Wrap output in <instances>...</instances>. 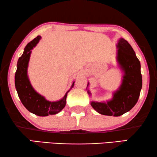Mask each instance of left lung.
<instances>
[{
	"mask_svg": "<svg viewBox=\"0 0 157 157\" xmlns=\"http://www.w3.org/2000/svg\"><path fill=\"white\" fill-rule=\"evenodd\" d=\"M117 66L122 72L121 85L113 92L112 98L106 101H91V106L102 115L119 117L128 112L138 101L142 87L141 64L134 49L124 38L117 44ZM88 83L86 90L91 95Z\"/></svg>",
	"mask_w": 157,
	"mask_h": 157,
	"instance_id": "left-lung-1",
	"label": "left lung"
}]
</instances>
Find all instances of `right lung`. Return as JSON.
Returning a JSON list of instances; mask_svg holds the SVG:
<instances>
[{
  "label": "right lung",
  "mask_w": 157,
  "mask_h": 157,
  "mask_svg": "<svg viewBox=\"0 0 157 157\" xmlns=\"http://www.w3.org/2000/svg\"><path fill=\"white\" fill-rule=\"evenodd\" d=\"M40 38L41 36H38L25 47L23 55L19 58L17 63L15 86L19 98L28 111L39 117H47L48 115L56 114L65 107L67 94L74 87L75 81H73L71 89L66 92L63 97L56 101L47 100L33 89L28 76V67L32 50L38 44Z\"/></svg>",
  "instance_id": "1"
}]
</instances>
